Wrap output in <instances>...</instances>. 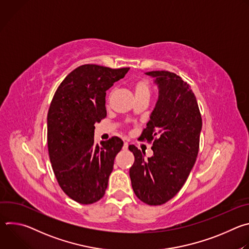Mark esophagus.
<instances>
[{
  "instance_id": "esophagus-1",
  "label": "esophagus",
  "mask_w": 249,
  "mask_h": 249,
  "mask_svg": "<svg viewBox=\"0 0 249 249\" xmlns=\"http://www.w3.org/2000/svg\"><path fill=\"white\" fill-rule=\"evenodd\" d=\"M128 146H129V145H128V143H127V142H124V145H123V149H124V150H127V149H128Z\"/></svg>"
}]
</instances>
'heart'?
Returning a JSON list of instances; mask_svg holds the SVG:
<instances>
[{
	"label": "heart",
	"mask_w": 249,
	"mask_h": 249,
	"mask_svg": "<svg viewBox=\"0 0 249 249\" xmlns=\"http://www.w3.org/2000/svg\"><path fill=\"white\" fill-rule=\"evenodd\" d=\"M136 98L141 96H149L151 92V85L147 78H139L133 86Z\"/></svg>",
	"instance_id": "heart-1"
}]
</instances>
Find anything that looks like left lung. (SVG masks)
<instances>
[{"instance_id": "1", "label": "left lung", "mask_w": 249, "mask_h": 249, "mask_svg": "<svg viewBox=\"0 0 249 249\" xmlns=\"http://www.w3.org/2000/svg\"><path fill=\"white\" fill-rule=\"evenodd\" d=\"M160 94L151 119L140 136L152 143L154 156L145 160L134 145L130 178L136 196L151 206L172 199L184 185L199 152L202 117L191 87L174 73L153 71Z\"/></svg>"}]
</instances>
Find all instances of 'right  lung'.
Instances as JSON below:
<instances>
[{
	"instance_id": "right-lung-1",
	"label": "right lung",
	"mask_w": 249,
	"mask_h": 249,
	"mask_svg": "<svg viewBox=\"0 0 249 249\" xmlns=\"http://www.w3.org/2000/svg\"><path fill=\"white\" fill-rule=\"evenodd\" d=\"M129 68L87 64L60 84L47 115V145L51 165L62 190L88 205L100 200L107 188L114 159L123 141L112 137L94 144V123L106 117V90L124 78Z\"/></svg>"
}]
</instances>
